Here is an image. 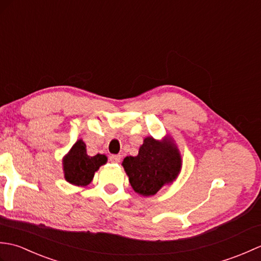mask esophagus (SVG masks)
Wrapping results in <instances>:
<instances>
[{"instance_id":"esophagus-1","label":"esophagus","mask_w":261,"mask_h":261,"mask_svg":"<svg viewBox=\"0 0 261 261\" xmlns=\"http://www.w3.org/2000/svg\"><path fill=\"white\" fill-rule=\"evenodd\" d=\"M110 162L114 164H119L121 162V156L120 154H112V156L110 157Z\"/></svg>"}]
</instances>
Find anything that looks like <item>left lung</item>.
<instances>
[{
    "label": "left lung",
    "mask_w": 261,
    "mask_h": 261,
    "mask_svg": "<svg viewBox=\"0 0 261 261\" xmlns=\"http://www.w3.org/2000/svg\"><path fill=\"white\" fill-rule=\"evenodd\" d=\"M122 166L134 191L142 196L154 195L173 182L181 168V157L174 141L147 137L136 157H125Z\"/></svg>",
    "instance_id": "obj_1"
}]
</instances>
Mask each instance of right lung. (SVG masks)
Returning a JSON list of instances; mask_svg holds the SVG:
<instances>
[{
    "label": "right lung",
    "mask_w": 261,
    "mask_h": 261,
    "mask_svg": "<svg viewBox=\"0 0 261 261\" xmlns=\"http://www.w3.org/2000/svg\"><path fill=\"white\" fill-rule=\"evenodd\" d=\"M107 162L105 154L97 153L90 157L86 153L85 142L76 141L63 159L65 179L75 186H87L92 181L95 171Z\"/></svg>",
    "instance_id": "obj_1"
}]
</instances>
